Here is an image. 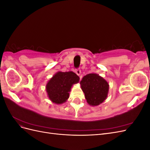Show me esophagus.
<instances>
[{"mask_svg":"<svg viewBox=\"0 0 150 150\" xmlns=\"http://www.w3.org/2000/svg\"><path fill=\"white\" fill-rule=\"evenodd\" d=\"M75 72H76V73L78 74V76H80V74H81V69H76V71H75Z\"/></svg>","mask_w":150,"mask_h":150,"instance_id":"esophagus-1","label":"esophagus"}]
</instances>
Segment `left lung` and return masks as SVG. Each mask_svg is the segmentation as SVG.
Segmentation results:
<instances>
[{
	"instance_id": "left-lung-1",
	"label": "left lung",
	"mask_w": 150,
	"mask_h": 150,
	"mask_svg": "<svg viewBox=\"0 0 150 150\" xmlns=\"http://www.w3.org/2000/svg\"><path fill=\"white\" fill-rule=\"evenodd\" d=\"M87 103L91 106H98L108 96L109 84L101 76L96 73L84 76L80 82Z\"/></svg>"
}]
</instances>
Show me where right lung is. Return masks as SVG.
Here are the masks:
<instances>
[{"label":"right lung","mask_w":150,"mask_h":150,"mask_svg":"<svg viewBox=\"0 0 150 150\" xmlns=\"http://www.w3.org/2000/svg\"><path fill=\"white\" fill-rule=\"evenodd\" d=\"M79 81V77L73 72H57L46 86L49 99L57 104L65 103L69 98L72 85Z\"/></svg>","instance_id":"right-lung-1"}]
</instances>
